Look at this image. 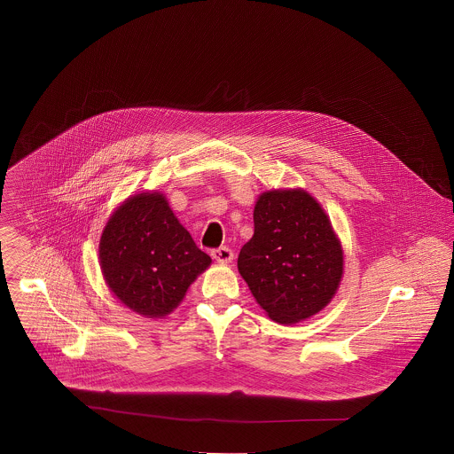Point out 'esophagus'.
<instances>
[{"label":"esophagus","mask_w":454,"mask_h":454,"mask_svg":"<svg viewBox=\"0 0 454 454\" xmlns=\"http://www.w3.org/2000/svg\"><path fill=\"white\" fill-rule=\"evenodd\" d=\"M211 257L216 260L218 263H229V262H232V259H234V254H232L231 248L220 247V248H216V250L211 252Z\"/></svg>","instance_id":"obj_1"}]
</instances>
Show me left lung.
Masks as SVG:
<instances>
[{
    "mask_svg": "<svg viewBox=\"0 0 454 454\" xmlns=\"http://www.w3.org/2000/svg\"><path fill=\"white\" fill-rule=\"evenodd\" d=\"M254 225L238 270L260 308L281 325L320 313L344 272V252L322 204L304 189L265 191Z\"/></svg>",
    "mask_w": 454,
    "mask_h": 454,
    "instance_id": "8db88e82",
    "label": "left lung"
}]
</instances>
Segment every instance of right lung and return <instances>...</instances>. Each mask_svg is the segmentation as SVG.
Returning a JSON list of instances; mask_svg holds the SVG:
<instances>
[{
    "label": "right lung",
    "mask_w": 454,
    "mask_h": 454,
    "mask_svg": "<svg viewBox=\"0 0 454 454\" xmlns=\"http://www.w3.org/2000/svg\"><path fill=\"white\" fill-rule=\"evenodd\" d=\"M99 265L110 292L132 313L164 318L180 306L211 257L195 247L166 195H129L110 215L99 241Z\"/></svg>",
    "instance_id": "add662e5"
}]
</instances>
